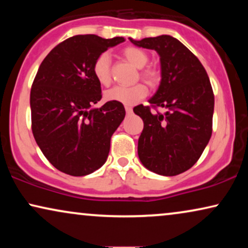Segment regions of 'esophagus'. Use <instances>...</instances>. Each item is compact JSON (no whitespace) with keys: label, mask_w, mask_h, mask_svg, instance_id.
<instances>
[{"label":"esophagus","mask_w":248,"mask_h":248,"mask_svg":"<svg viewBox=\"0 0 248 248\" xmlns=\"http://www.w3.org/2000/svg\"><path fill=\"white\" fill-rule=\"evenodd\" d=\"M125 110H126L127 114H131V113H132V107H130V106H125Z\"/></svg>","instance_id":"obj_1"}]
</instances>
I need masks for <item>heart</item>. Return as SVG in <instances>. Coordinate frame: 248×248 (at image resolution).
<instances>
[{"label":"heart","instance_id":"1","mask_svg":"<svg viewBox=\"0 0 248 248\" xmlns=\"http://www.w3.org/2000/svg\"><path fill=\"white\" fill-rule=\"evenodd\" d=\"M122 54L135 67L141 69L140 77L150 86H155L159 81V72L154 67H144L149 62L148 54L141 48L127 46L122 50ZM93 73L96 80L103 86H108L111 80L110 55L107 52L99 54L94 60ZM148 89L143 83H138L132 87L116 86L105 93V99L123 105H134L147 96Z\"/></svg>","mask_w":248,"mask_h":248}]
</instances>
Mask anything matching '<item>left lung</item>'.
I'll use <instances>...</instances> for the list:
<instances>
[{"mask_svg": "<svg viewBox=\"0 0 248 248\" xmlns=\"http://www.w3.org/2000/svg\"><path fill=\"white\" fill-rule=\"evenodd\" d=\"M138 47L155 49L160 56L161 81L150 106L133 111L143 121L138 155L145 168L164 176L182 174L192 167L212 134L215 94L206 71L198 57L178 39L168 35L141 40ZM168 108L165 114L151 108Z\"/></svg>", "mask_w": 248, "mask_h": 248, "instance_id": "1", "label": "left lung"}]
</instances>
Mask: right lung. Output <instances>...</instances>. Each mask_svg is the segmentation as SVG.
Returning <instances> with one entry per match:
<instances>
[{"label": "right lung", "instance_id": "1", "mask_svg": "<svg viewBox=\"0 0 248 248\" xmlns=\"http://www.w3.org/2000/svg\"><path fill=\"white\" fill-rule=\"evenodd\" d=\"M124 42L77 35L60 43L40 64L30 91L31 130L44 155L62 172L89 175L107 160L110 138L125 117L123 104L101 99L93 73L99 54Z\"/></svg>", "mask_w": 248, "mask_h": 248}]
</instances>
